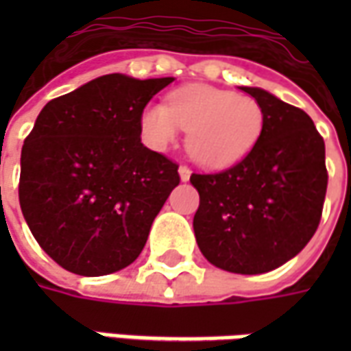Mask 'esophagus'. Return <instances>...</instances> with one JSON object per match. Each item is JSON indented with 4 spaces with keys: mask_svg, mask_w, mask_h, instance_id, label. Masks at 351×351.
Listing matches in <instances>:
<instances>
[{
    "mask_svg": "<svg viewBox=\"0 0 351 351\" xmlns=\"http://www.w3.org/2000/svg\"><path fill=\"white\" fill-rule=\"evenodd\" d=\"M178 173H180V178H182L184 182H186V180H190L191 169L188 167V165H180V169H178Z\"/></svg>",
    "mask_w": 351,
    "mask_h": 351,
    "instance_id": "1",
    "label": "esophagus"
}]
</instances>
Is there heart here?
<instances>
[{"label": "heart", "instance_id": "obj_1", "mask_svg": "<svg viewBox=\"0 0 351 351\" xmlns=\"http://www.w3.org/2000/svg\"><path fill=\"white\" fill-rule=\"evenodd\" d=\"M148 145L167 148L178 131H188L186 148L191 160L208 169H223L241 161L258 145L265 112L250 95L190 84L169 95L167 105H148L141 114Z\"/></svg>", "mask_w": 351, "mask_h": 351}]
</instances>
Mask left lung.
<instances>
[{
  "label": "left lung",
  "instance_id": "obj_1",
  "mask_svg": "<svg viewBox=\"0 0 351 351\" xmlns=\"http://www.w3.org/2000/svg\"><path fill=\"white\" fill-rule=\"evenodd\" d=\"M241 90L263 108V133L233 167L190 176L199 191L193 231L213 265L261 274L295 258L314 237L329 176L324 137L304 110L261 88Z\"/></svg>",
  "mask_w": 351,
  "mask_h": 351
}]
</instances>
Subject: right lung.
<instances>
[{
    "mask_svg": "<svg viewBox=\"0 0 351 351\" xmlns=\"http://www.w3.org/2000/svg\"><path fill=\"white\" fill-rule=\"evenodd\" d=\"M175 79L114 73L49 101L22 146L19 199L29 231L65 271L103 276L143 252L178 165L141 143V114Z\"/></svg>",
    "mask_w": 351,
    "mask_h": 351,
    "instance_id": "obj_1",
    "label": "right lung"
}]
</instances>
